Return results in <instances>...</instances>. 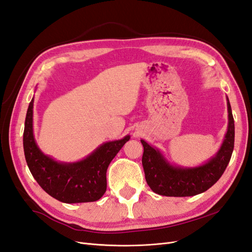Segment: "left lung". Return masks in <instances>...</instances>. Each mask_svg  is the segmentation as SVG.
Here are the masks:
<instances>
[{
	"label": "left lung",
	"instance_id": "left-lung-1",
	"mask_svg": "<svg viewBox=\"0 0 252 252\" xmlns=\"http://www.w3.org/2000/svg\"><path fill=\"white\" fill-rule=\"evenodd\" d=\"M227 108L228 129L222 146L215 157L199 167L173 166L158 149L141 140L144 147L142 164L145 179L152 191L166 196H192L216 184L229 163L234 147V120L228 97Z\"/></svg>",
	"mask_w": 252,
	"mask_h": 252
}]
</instances>
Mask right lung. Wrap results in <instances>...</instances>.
Returning <instances> with one entry per match:
<instances>
[{
	"label": "right lung",
	"instance_id": "right-lung-1",
	"mask_svg": "<svg viewBox=\"0 0 252 252\" xmlns=\"http://www.w3.org/2000/svg\"><path fill=\"white\" fill-rule=\"evenodd\" d=\"M33 98L25 119L23 146L28 168L34 180L58 201L73 204L100 200L107 188L106 171L130 136L102 144L93 154L75 163H61L44 155L33 136Z\"/></svg>",
	"mask_w": 252,
	"mask_h": 252
}]
</instances>
